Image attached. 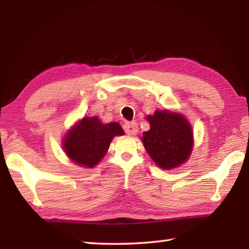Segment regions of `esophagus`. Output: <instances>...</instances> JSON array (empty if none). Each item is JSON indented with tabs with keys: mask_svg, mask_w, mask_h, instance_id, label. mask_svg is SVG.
Returning a JSON list of instances; mask_svg holds the SVG:
<instances>
[{
	"mask_svg": "<svg viewBox=\"0 0 249 249\" xmlns=\"http://www.w3.org/2000/svg\"><path fill=\"white\" fill-rule=\"evenodd\" d=\"M124 130L125 133L127 135H135L137 133L138 127H137V124L135 123V122H130V123H126L124 125Z\"/></svg>",
	"mask_w": 249,
	"mask_h": 249,
	"instance_id": "34e87169",
	"label": "esophagus"
}]
</instances>
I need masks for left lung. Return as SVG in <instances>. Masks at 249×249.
Instances as JSON below:
<instances>
[{"label": "left lung", "mask_w": 249, "mask_h": 249, "mask_svg": "<svg viewBox=\"0 0 249 249\" xmlns=\"http://www.w3.org/2000/svg\"><path fill=\"white\" fill-rule=\"evenodd\" d=\"M150 129L142 133V142L156 165L165 170L187 161L193 147V132L187 119L167 109L148 115Z\"/></svg>", "instance_id": "left-lung-1"}]
</instances>
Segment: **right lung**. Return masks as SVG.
Wrapping results in <instances>:
<instances>
[{
	"instance_id": "1",
	"label": "right lung",
	"mask_w": 249,
	"mask_h": 249,
	"mask_svg": "<svg viewBox=\"0 0 249 249\" xmlns=\"http://www.w3.org/2000/svg\"><path fill=\"white\" fill-rule=\"evenodd\" d=\"M121 135L124 130L119 123L103 124L96 116H86L67 133L62 146L73 162L93 168L107 154L113 137Z\"/></svg>"
}]
</instances>
